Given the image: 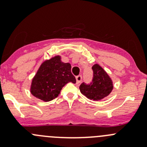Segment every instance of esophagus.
<instances>
[{
  "instance_id": "obj_1",
  "label": "esophagus",
  "mask_w": 147,
  "mask_h": 147,
  "mask_svg": "<svg viewBox=\"0 0 147 147\" xmlns=\"http://www.w3.org/2000/svg\"><path fill=\"white\" fill-rule=\"evenodd\" d=\"M76 82L77 84H80L82 82V76L81 75H78V76L76 77Z\"/></svg>"
}]
</instances>
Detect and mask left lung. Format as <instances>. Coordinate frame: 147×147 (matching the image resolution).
<instances>
[{"instance_id": "obj_1", "label": "left lung", "mask_w": 147, "mask_h": 147, "mask_svg": "<svg viewBox=\"0 0 147 147\" xmlns=\"http://www.w3.org/2000/svg\"><path fill=\"white\" fill-rule=\"evenodd\" d=\"M93 78L88 84L82 82L80 86L81 93L90 100H100L107 97L113 89L112 82L107 72L98 65L92 67Z\"/></svg>"}]
</instances>
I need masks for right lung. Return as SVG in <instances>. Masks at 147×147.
Segmentation results:
<instances>
[{
  "label": "right lung",
  "mask_w": 147,
  "mask_h": 147,
  "mask_svg": "<svg viewBox=\"0 0 147 147\" xmlns=\"http://www.w3.org/2000/svg\"><path fill=\"white\" fill-rule=\"evenodd\" d=\"M76 82L69 63L61 62L59 56L42 63L32 80L31 93L37 98L49 102L56 98L68 82Z\"/></svg>",
  "instance_id": "add662e5"
}]
</instances>
